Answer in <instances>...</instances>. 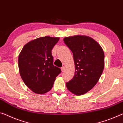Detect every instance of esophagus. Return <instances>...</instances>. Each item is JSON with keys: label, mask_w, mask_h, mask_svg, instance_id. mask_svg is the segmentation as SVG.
<instances>
[{"label": "esophagus", "mask_w": 123, "mask_h": 123, "mask_svg": "<svg viewBox=\"0 0 123 123\" xmlns=\"http://www.w3.org/2000/svg\"><path fill=\"white\" fill-rule=\"evenodd\" d=\"M61 70H62V72H64V71H65V67H63L61 68Z\"/></svg>", "instance_id": "obj_1"}]
</instances>
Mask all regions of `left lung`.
Here are the masks:
<instances>
[{
  "label": "left lung",
  "instance_id": "1",
  "mask_svg": "<svg viewBox=\"0 0 123 123\" xmlns=\"http://www.w3.org/2000/svg\"><path fill=\"white\" fill-rule=\"evenodd\" d=\"M64 42L73 52L75 66V75L67 87L76 95H82L98 81L105 67V54L98 43L86 36L65 37Z\"/></svg>",
  "mask_w": 123,
  "mask_h": 123
}]
</instances>
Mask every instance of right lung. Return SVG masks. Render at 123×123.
I'll return each mask as SVG.
<instances>
[{"instance_id": "add662e5", "label": "right lung", "mask_w": 123, "mask_h": 123, "mask_svg": "<svg viewBox=\"0 0 123 123\" xmlns=\"http://www.w3.org/2000/svg\"><path fill=\"white\" fill-rule=\"evenodd\" d=\"M59 37L45 36L25 45L18 55L21 77L33 92L44 94L52 89L61 70L53 65L52 50Z\"/></svg>"}]
</instances>
